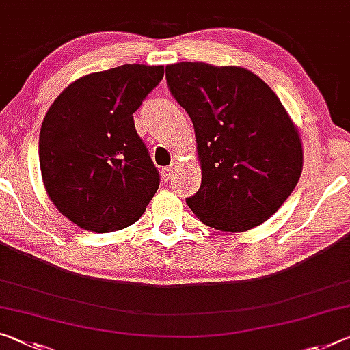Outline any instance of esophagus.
I'll list each match as a JSON object with an SVG mask.
<instances>
[{
  "mask_svg": "<svg viewBox=\"0 0 350 350\" xmlns=\"http://www.w3.org/2000/svg\"><path fill=\"white\" fill-rule=\"evenodd\" d=\"M161 175H163V178L165 181H169L172 178V175H174V167H163L161 169Z\"/></svg>",
  "mask_w": 350,
  "mask_h": 350,
  "instance_id": "34e87169",
  "label": "esophagus"
}]
</instances>
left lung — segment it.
<instances>
[{
	"label": "left lung",
	"instance_id": "1",
	"mask_svg": "<svg viewBox=\"0 0 350 350\" xmlns=\"http://www.w3.org/2000/svg\"><path fill=\"white\" fill-rule=\"evenodd\" d=\"M169 90L189 114L202 185L186 198L205 225L245 231L283 205L302 174V144L273 90L243 67L180 62Z\"/></svg>",
	"mask_w": 350,
	"mask_h": 350
}]
</instances>
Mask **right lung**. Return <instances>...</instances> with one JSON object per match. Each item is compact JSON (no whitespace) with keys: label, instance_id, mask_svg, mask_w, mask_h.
I'll return each instance as SVG.
<instances>
[{"label":"right lung","instance_id":"right-lung-1","mask_svg":"<svg viewBox=\"0 0 350 350\" xmlns=\"http://www.w3.org/2000/svg\"><path fill=\"white\" fill-rule=\"evenodd\" d=\"M164 77L163 66H125L85 75L48 109L39 137L42 178L73 224L111 233L139 220L159 187L133 114Z\"/></svg>","mask_w":350,"mask_h":350}]
</instances>
